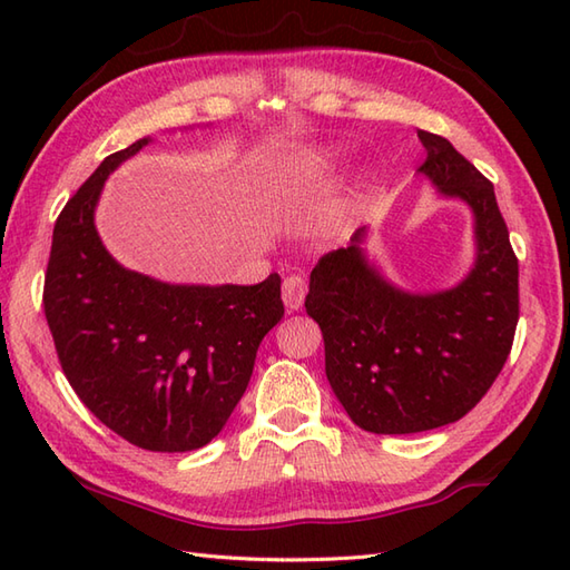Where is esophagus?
<instances>
[{
    "label": "esophagus",
    "mask_w": 570,
    "mask_h": 570,
    "mask_svg": "<svg viewBox=\"0 0 570 570\" xmlns=\"http://www.w3.org/2000/svg\"><path fill=\"white\" fill-rule=\"evenodd\" d=\"M282 298H284V306L288 311H298L304 306V298H306V278L304 276H286L284 278V286H282Z\"/></svg>",
    "instance_id": "esophagus-1"
}]
</instances>
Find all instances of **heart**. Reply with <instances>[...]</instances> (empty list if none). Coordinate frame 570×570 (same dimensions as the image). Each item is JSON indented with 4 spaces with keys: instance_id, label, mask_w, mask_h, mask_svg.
<instances>
[{
    "instance_id": "b5f03b06",
    "label": "heart",
    "mask_w": 570,
    "mask_h": 570,
    "mask_svg": "<svg viewBox=\"0 0 570 570\" xmlns=\"http://www.w3.org/2000/svg\"><path fill=\"white\" fill-rule=\"evenodd\" d=\"M328 161H331L328 151H301L284 164L282 178L288 180V184H301V180H308L311 176H316Z\"/></svg>"
}]
</instances>
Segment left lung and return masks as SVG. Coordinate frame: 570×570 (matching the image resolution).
<instances>
[{
    "label": "left lung",
    "instance_id": "8db88e82",
    "mask_svg": "<svg viewBox=\"0 0 570 570\" xmlns=\"http://www.w3.org/2000/svg\"><path fill=\"white\" fill-rule=\"evenodd\" d=\"M419 139V174L472 210L468 276L443 292H404L367 259L362 227L350 247L321 257L306 296L337 402L360 429L384 435L463 419L502 372L519 321V264L492 184L448 139L423 129Z\"/></svg>",
    "mask_w": 570,
    "mask_h": 570
}]
</instances>
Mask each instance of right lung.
<instances>
[{"label":"right lung","mask_w":570,"mask_h":570,"mask_svg":"<svg viewBox=\"0 0 570 570\" xmlns=\"http://www.w3.org/2000/svg\"><path fill=\"white\" fill-rule=\"evenodd\" d=\"M149 141L107 156L60 210L43 311L80 402L131 445L186 453L210 443L245 394L262 337L284 316L282 278L166 284L105 249L95 227L105 180Z\"/></svg>","instance_id":"obj_1"}]
</instances>
